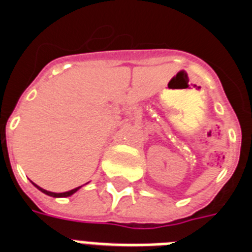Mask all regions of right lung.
I'll list each match as a JSON object with an SVG mask.
<instances>
[{
    "instance_id": "1",
    "label": "right lung",
    "mask_w": 252,
    "mask_h": 252,
    "mask_svg": "<svg viewBox=\"0 0 252 252\" xmlns=\"http://www.w3.org/2000/svg\"><path fill=\"white\" fill-rule=\"evenodd\" d=\"M32 184H34V183H32ZM34 187L38 188V189L40 190L41 192H44V194H47V195H49V196H53V198H65V196H71L72 194H74V192L77 191V190L81 188V187H78V188H76V189H72V190H69V191H65V192H52V191H48V190L41 189L40 187L35 185V184H34Z\"/></svg>"
}]
</instances>
